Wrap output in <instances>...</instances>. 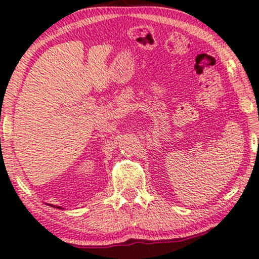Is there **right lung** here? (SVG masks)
<instances>
[{"mask_svg":"<svg viewBox=\"0 0 259 259\" xmlns=\"http://www.w3.org/2000/svg\"><path fill=\"white\" fill-rule=\"evenodd\" d=\"M49 205H51V207H55V208H57V209H63L62 207H58V205H54V204H49Z\"/></svg>","mask_w":259,"mask_h":259,"instance_id":"right-lung-1","label":"right lung"}]
</instances>
